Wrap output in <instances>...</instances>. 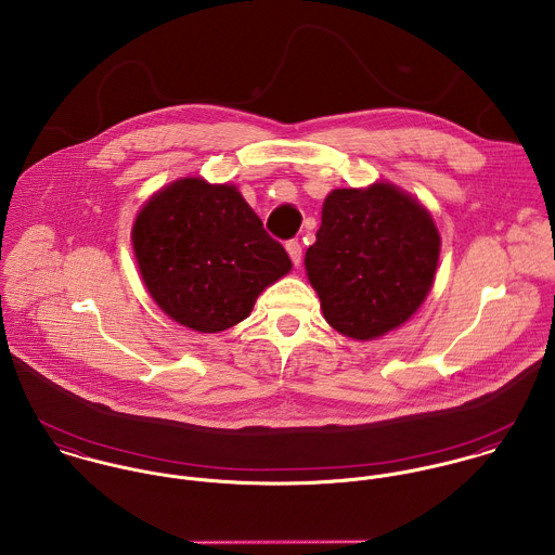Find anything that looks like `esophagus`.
<instances>
[{"mask_svg":"<svg viewBox=\"0 0 555 555\" xmlns=\"http://www.w3.org/2000/svg\"><path fill=\"white\" fill-rule=\"evenodd\" d=\"M286 251H288L293 264L299 267V264H301V243H299V241H288V243H286Z\"/></svg>","mask_w":555,"mask_h":555,"instance_id":"esophagus-1","label":"esophagus"}]
</instances>
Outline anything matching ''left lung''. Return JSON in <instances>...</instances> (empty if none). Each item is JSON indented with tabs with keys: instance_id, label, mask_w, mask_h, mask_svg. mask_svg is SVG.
<instances>
[{
	"instance_id": "1",
	"label": "left lung",
	"mask_w": 555,
	"mask_h": 555,
	"mask_svg": "<svg viewBox=\"0 0 555 555\" xmlns=\"http://www.w3.org/2000/svg\"><path fill=\"white\" fill-rule=\"evenodd\" d=\"M439 247L430 212L398 186L334 189L306 251L325 321L356 340L400 327L433 286Z\"/></svg>"
}]
</instances>
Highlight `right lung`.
I'll return each mask as SVG.
<instances>
[{"mask_svg": "<svg viewBox=\"0 0 555 555\" xmlns=\"http://www.w3.org/2000/svg\"><path fill=\"white\" fill-rule=\"evenodd\" d=\"M131 241L155 304L202 334L247 319L258 295L293 267L236 186L202 179L155 193L138 212Z\"/></svg>", "mask_w": 555, "mask_h": 555, "instance_id": "obj_1", "label": "right lung"}]
</instances>
